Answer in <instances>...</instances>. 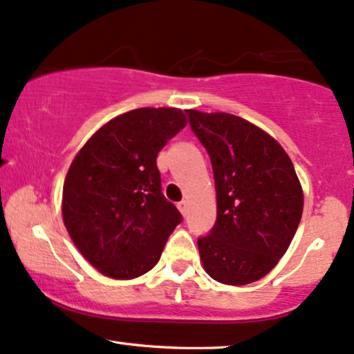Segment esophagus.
Here are the masks:
<instances>
[{
	"label": "esophagus",
	"mask_w": 354,
	"mask_h": 354,
	"mask_svg": "<svg viewBox=\"0 0 354 354\" xmlns=\"http://www.w3.org/2000/svg\"><path fill=\"white\" fill-rule=\"evenodd\" d=\"M178 210H180V213L184 216H187V213H189V202H187V200H182V202H178Z\"/></svg>",
	"instance_id": "34e87169"
}]
</instances>
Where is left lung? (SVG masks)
<instances>
[{"mask_svg":"<svg viewBox=\"0 0 354 354\" xmlns=\"http://www.w3.org/2000/svg\"><path fill=\"white\" fill-rule=\"evenodd\" d=\"M185 113L215 177L216 221L198 238L203 268L228 286L259 281L290 246L302 218L294 164L276 139L243 118Z\"/></svg>","mask_w":354,"mask_h":354,"instance_id":"1","label":"left lung"}]
</instances>
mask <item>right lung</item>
Returning <instances> with one entry per match:
<instances>
[{"instance_id":"1","label":"right lung","mask_w":354,"mask_h":354,"mask_svg":"<svg viewBox=\"0 0 354 354\" xmlns=\"http://www.w3.org/2000/svg\"><path fill=\"white\" fill-rule=\"evenodd\" d=\"M185 123L176 108H138L108 121L73 159L64 184V223L104 276L146 274L182 221L164 197L156 159Z\"/></svg>"}]
</instances>
